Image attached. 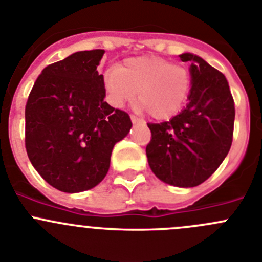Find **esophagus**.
<instances>
[{
	"instance_id": "34e87169",
	"label": "esophagus",
	"mask_w": 262,
	"mask_h": 262,
	"mask_svg": "<svg viewBox=\"0 0 262 262\" xmlns=\"http://www.w3.org/2000/svg\"><path fill=\"white\" fill-rule=\"evenodd\" d=\"M130 119H132V123H133V124H142V123H143L142 120H139L138 117L134 116V115H132Z\"/></svg>"
}]
</instances>
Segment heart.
Instances as JSON below:
<instances>
[{
	"label": "heart",
	"mask_w": 262,
	"mask_h": 262,
	"mask_svg": "<svg viewBox=\"0 0 262 262\" xmlns=\"http://www.w3.org/2000/svg\"><path fill=\"white\" fill-rule=\"evenodd\" d=\"M192 86L189 67L155 55L129 58L104 75L112 106L123 107L136 98L139 108L156 120L170 119L186 103Z\"/></svg>",
	"instance_id": "heart-1"
}]
</instances>
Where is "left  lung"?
Masks as SVG:
<instances>
[{
	"instance_id": "1",
	"label": "left lung",
	"mask_w": 262,
	"mask_h": 262,
	"mask_svg": "<svg viewBox=\"0 0 262 262\" xmlns=\"http://www.w3.org/2000/svg\"><path fill=\"white\" fill-rule=\"evenodd\" d=\"M180 58L191 62L189 103L169 121L147 124L146 155L159 180L194 187L216 172L230 150L235 107L224 73L194 54Z\"/></svg>"
}]
</instances>
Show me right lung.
I'll return each mask as SVG.
<instances>
[{
    "label": "right lung",
    "instance_id": "add662e5",
    "mask_svg": "<svg viewBox=\"0 0 262 262\" xmlns=\"http://www.w3.org/2000/svg\"><path fill=\"white\" fill-rule=\"evenodd\" d=\"M104 50L77 51L45 67L26 104V150L41 177L63 192L93 189L106 177L129 115L104 102Z\"/></svg>",
    "mask_w": 262,
    "mask_h": 262
}]
</instances>
